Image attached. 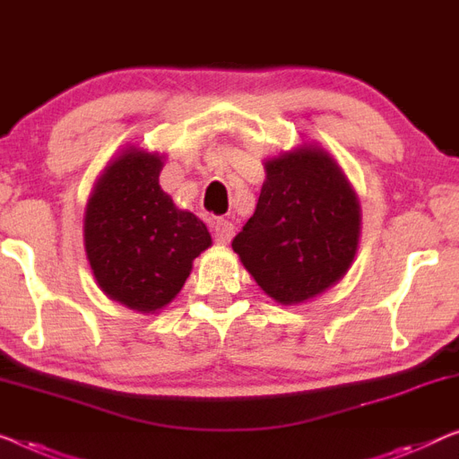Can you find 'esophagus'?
Segmentation results:
<instances>
[{
  "mask_svg": "<svg viewBox=\"0 0 459 459\" xmlns=\"http://www.w3.org/2000/svg\"><path fill=\"white\" fill-rule=\"evenodd\" d=\"M212 230H214V241L218 245H227L232 238V224L224 218H214L212 221Z\"/></svg>",
  "mask_w": 459,
  "mask_h": 459,
  "instance_id": "34e87169",
  "label": "esophagus"
}]
</instances>
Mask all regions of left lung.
<instances>
[{
    "instance_id": "8db88e82",
    "label": "left lung",
    "mask_w": 459,
    "mask_h": 459,
    "mask_svg": "<svg viewBox=\"0 0 459 459\" xmlns=\"http://www.w3.org/2000/svg\"><path fill=\"white\" fill-rule=\"evenodd\" d=\"M253 216L232 241L253 280L280 305L324 295L346 276L360 237L357 191L316 142L264 160Z\"/></svg>"
}]
</instances>
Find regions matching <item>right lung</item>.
Wrapping results in <instances>:
<instances>
[{"label":"right lung","instance_id":"add662e5","mask_svg":"<svg viewBox=\"0 0 459 459\" xmlns=\"http://www.w3.org/2000/svg\"><path fill=\"white\" fill-rule=\"evenodd\" d=\"M164 154L127 146L107 164L84 210V247L105 295L138 313H159L191 273L212 237L179 210L159 177Z\"/></svg>","mask_w":459,"mask_h":459}]
</instances>
